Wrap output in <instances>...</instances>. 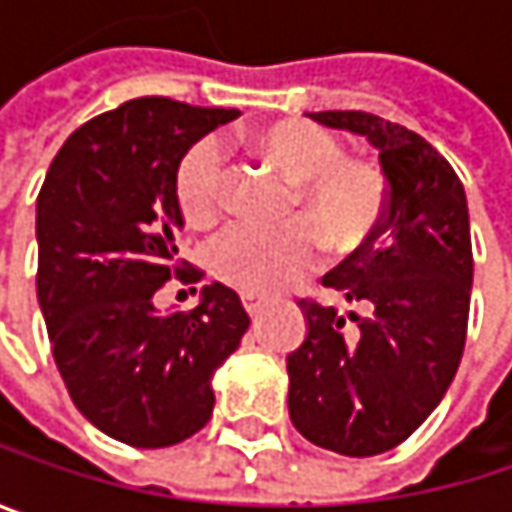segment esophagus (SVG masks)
<instances>
[{"mask_svg": "<svg viewBox=\"0 0 512 512\" xmlns=\"http://www.w3.org/2000/svg\"><path fill=\"white\" fill-rule=\"evenodd\" d=\"M243 305H246V311H249L252 317H257V314L266 308V299H260V296H249V293H246V296H243Z\"/></svg>", "mask_w": 512, "mask_h": 512, "instance_id": "1", "label": "esophagus"}]
</instances>
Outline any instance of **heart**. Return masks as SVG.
I'll use <instances>...</instances> for the list:
<instances>
[{"label":"heart","mask_w":512,"mask_h":512,"mask_svg":"<svg viewBox=\"0 0 512 512\" xmlns=\"http://www.w3.org/2000/svg\"><path fill=\"white\" fill-rule=\"evenodd\" d=\"M257 156L293 183L284 228H231L210 249L219 281L249 296H275L302 281L320 257V237L338 255L370 240L385 213V174L364 159H350L344 142L311 121L284 118L252 139ZM174 195L195 228L219 222L228 198L225 156L216 139L195 142L177 165Z\"/></svg>","instance_id":"heart-1"}]
</instances>
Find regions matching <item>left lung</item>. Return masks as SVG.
Masks as SVG:
<instances>
[{"instance_id":"1","label":"left lung","mask_w":512,"mask_h":512,"mask_svg":"<svg viewBox=\"0 0 512 512\" xmlns=\"http://www.w3.org/2000/svg\"><path fill=\"white\" fill-rule=\"evenodd\" d=\"M311 118L379 151L388 198L370 240L323 275L364 314L299 302L308 335L287 356V406L317 448L376 457L406 442L457 376L474 275L468 204L451 162L418 133L370 112Z\"/></svg>"}]
</instances>
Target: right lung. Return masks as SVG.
<instances>
[{"instance_id": "add662e5", "label": "right lung", "mask_w": 512, "mask_h": 512, "mask_svg": "<svg viewBox=\"0 0 512 512\" xmlns=\"http://www.w3.org/2000/svg\"><path fill=\"white\" fill-rule=\"evenodd\" d=\"M237 109L139 97L82 124L38 195V302L76 409L133 448H168L213 415V373L246 329L240 296L213 281L192 311L159 314L168 281H201L177 257L183 154Z\"/></svg>"}]
</instances>
